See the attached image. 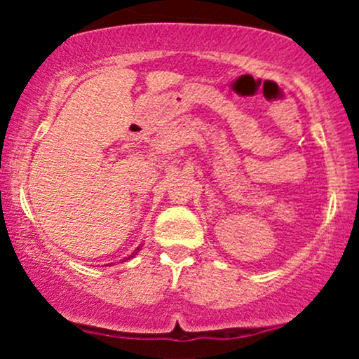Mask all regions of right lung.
I'll return each instance as SVG.
<instances>
[{
	"label": "right lung",
	"instance_id": "1",
	"mask_svg": "<svg viewBox=\"0 0 359 359\" xmlns=\"http://www.w3.org/2000/svg\"><path fill=\"white\" fill-rule=\"evenodd\" d=\"M138 251H140V246H138V248H137V250H135V251H133V253H131V255H130V257H128V258H125V262H126V259L133 258V257H135V255H137V253H138Z\"/></svg>",
	"mask_w": 359,
	"mask_h": 359
}]
</instances>
